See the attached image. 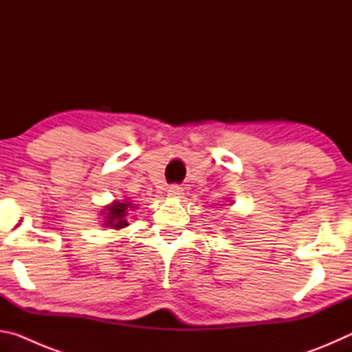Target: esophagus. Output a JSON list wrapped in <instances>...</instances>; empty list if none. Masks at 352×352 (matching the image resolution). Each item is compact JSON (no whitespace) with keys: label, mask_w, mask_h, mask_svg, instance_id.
<instances>
[{"label":"esophagus","mask_w":352,"mask_h":352,"mask_svg":"<svg viewBox=\"0 0 352 352\" xmlns=\"http://www.w3.org/2000/svg\"><path fill=\"white\" fill-rule=\"evenodd\" d=\"M183 186L182 184H170V186L168 188V194L169 195H174V197H180V195L183 194Z\"/></svg>","instance_id":"1"}]
</instances>
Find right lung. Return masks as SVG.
<instances>
[{
	"label": "right lung",
	"mask_w": 352,
	"mask_h": 352,
	"mask_svg": "<svg viewBox=\"0 0 352 352\" xmlns=\"http://www.w3.org/2000/svg\"><path fill=\"white\" fill-rule=\"evenodd\" d=\"M129 201H126V204H119V201H116L115 205L109 206V212H107V226H113V228H124V226H127V208H129Z\"/></svg>",
	"instance_id": "right-lung-1"
}]
</instances>
